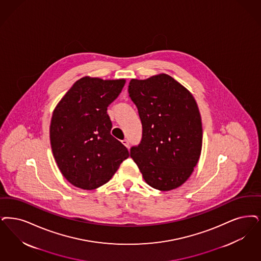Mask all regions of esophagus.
Instances as JSON below:
<instances>
[{
	"label": "esophagus",
	"mask_w": 261,
	"mask_h": 261,
	"mask_svg": "<svg viewBox=\"0 0 261 261\" xmlns=\"http://www.w3.org/2000/svg\"><path fill=\"white\" fill-rule=\"evenodd\" d=\"M122 144H123L127 148L129 147V142H128V140H126V139L125 140H123V141H122Z\"/></svg>",
	"instance_id": "1"
}]
</instances>
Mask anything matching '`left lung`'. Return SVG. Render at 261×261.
Wrapping results in <instances>:
<instances>
[{"instance_id":"1","label":"left lung","mask_w":261,"mask_h":261,"mask_svg":"<svg viewBox=\"0 0 261 261\" xmlns=\"http://www.w3.org/2000/svg\"><path fill=\"white\" fill-rule=\"evenodd\" d=\"M128 91L143 124V139L130 150L146 184L160 191L180 187L202 150L203 129L193 95L167 73L132 79Z\"/></svg>"}]
</instances>
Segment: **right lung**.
<instances>
[{
	"instance_id": "right-lung-1",
	"label": "right lung",
	"mask_w": 261,
	"mask_h": 261,
	"mask_svg": "<svg viewBox=\"0 0 261 261\" xmlns=\"http://www.w3.org/2000/svg\"><path fill=\"white\" fill-rule=\"evenodd\" d=\"M125 79L84 76L53 111L49 138L53 156L64 177L75 188L92 190L108 182L129 157L111 135L107 108L121 92Z\"/></svg>"
}]
</instances>
